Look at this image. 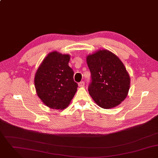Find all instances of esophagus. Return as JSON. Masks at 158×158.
<instances>
[{
	"instance_id": "34e87169",
	"label": "esophagus",
	"mask_w": 158,
	"mask_h": 158,
	"mask_svg": "<svg viewBox=\"0 0 158 158\" xmlns=\"http://www.w3.org/2000/svg\"><path fill=\"white\" fill-rule=\"evenodd\" d=\"M84 85H85V82H84V81H82V82H79V84H78V85L79 86V87H84Z\"/></svg>"
}]
</instances>
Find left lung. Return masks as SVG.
<instances>
[{"label":"left lung","mask_w":158,"mask_h":158,"mask_svg":"<svg viewBox=\"0 0 158 158\" xmlns=\"http://www.w3.org/2000/svg\"><path fill=\"white\" fill-rule=\"evenodd\" d=\"M91 73L88 90L95 102L103 109H110L126 98L130 77L126 68L115 54L101 50L87 57Z\"/></svg>","instance_id":"8db88e82"}]
</instances>
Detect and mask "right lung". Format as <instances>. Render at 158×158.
<instances>
[{
  "label": "right lung",
  "instance_id": "obj_1",
  "mask_svg": "<svg viewBox=\"0 0 158 158\" xmlns=\"http://www.w3.org/2000/svg\"><path fill=\"white\" fill-rule=\"evenodd\" d=\"M69 59L68 54L51 52L36 73L34 81L37 95L50 108L64 109L77 91L74 71L68 66Z\"/></svg>",
  "mask_w": 158,
  "mask_h": 158
}]
</instances>
